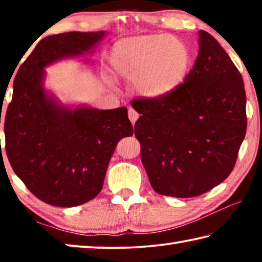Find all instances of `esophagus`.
Masks as SVG:
<instances>
[{
  "label": "esophagus",
  "instance_id": "34e87169",
  "mask_svg": "<svg viewBox=\"0 0 262 262\" xmlns=\"http://www.w3.org/2000/svg\"><path fill=\"white\" fill-rule=\"evenodd\" d=\"M128 118H129V120H130L133 125H134L135 121L137 120V119H139V113H137L135 110L129 108V110H128Z\"/></svg>",
  "mask_w": 262,
  "mask_h": 262
}]
</instances>
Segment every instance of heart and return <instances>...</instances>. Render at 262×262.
<instances>
[{
  "label": "heart",
  "mask_w": 262,
  "mask_h": 262,
  "mask_svg": "<svg viewBox=\"0 0 262 262\" xmlns=\"http://www.w3.org/2000/svg\"><path fill=\"white\" fill-rule=\"evenodd\" d=\"M110 61L114 72L134 83L140 95L162 98L183 84L190 53L183 41L171 35H140L115 43Z\"/></svg>",
  "instance_id": "heart-1"
}]
</instances>
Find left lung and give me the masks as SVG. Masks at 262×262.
I'll return each mask as SVG.
<instances>
[{"label":"left lung","instance_id":"left-lung-1","mask_svg":"<svg viewBox=\"0 0 262 262\" xmlns=\"http://www.w3.org/2000/svg\"><path fill=\"white\" fill-rule=\"evenodd\" d=\"M141 161L158 194L193 198L228 178L246 134L241 73L219 41L199 31V54L184 83L162 98H136Z\"/></svg>","mask_w":262,"mask_h":262}]
</instances>
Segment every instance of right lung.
Returning <instances> with one entry per match:
<instances>
[{"label":"right lung","instance_id":"add662e5","mask_svg":"<svg viewBox=\"0 0 262 262\" xmlns=\"http://www.w3.org/2000/svg\"><path fill=\"white\" fill-rule=\"evenodd\" d=\"M104 35L103 31L48 35L14 79L4 119L7 156L30 192L51 206L75 207L96 198L117 143L134 132L126 107L73 110L43 89V68L90 52Z\"/></svg>","mask_w":262,"mask_h":262}]
</instances>
